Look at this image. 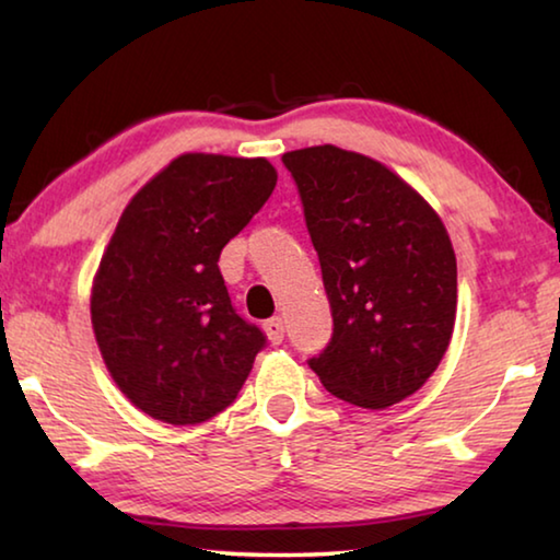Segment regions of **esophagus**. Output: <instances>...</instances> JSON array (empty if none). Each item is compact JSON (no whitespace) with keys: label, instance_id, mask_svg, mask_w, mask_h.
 <instances>
[{"label":"esophagus","instance_id":"34e87169","mask_svg":"<svg viewBox=\"0 0 560 560\" xmlns=\"http://www.w3.org/2000/svg\"><path fill=\"white\" fill-rule=\"evenodd\" d=\"M264 330H267V336L273 346H279L283 340V320L277 316V318H269L267 324H264Z\"/></svg>","mask_w":560,"mask_h":560}]
</instances>
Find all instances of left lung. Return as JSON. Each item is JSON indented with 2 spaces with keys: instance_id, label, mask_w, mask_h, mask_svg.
<instances>
[{
  "instance_id": "left-lung-1",
  "label": "left lung",
  "mask_w": 560,
  "mask_h": 560,
  "mask_svg": "<svg viewBox=\"0 0 560 560\" xmlns=\"http://www.w3.org/2000/svg\"><path fill=\"white\" fill-rule=\"evenodd\" d=\"M334 336L311 371L330 395L383 410L438 371L457 314V259L432 207L385 165L336 145L293 150Z\"/></svg>"
}]
</instances>
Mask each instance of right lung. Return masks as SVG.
I'll list each match as a JSON object with an SVG mask.
<instances>
[{"label": "right lung", "instance_id": "obj_1", "mask_svg": "<svg viewBox=\"0 0 560 560\" xmlns=\"http://www.w3.org/2000/svg\"><path fill=\"white\" fill-rule=\"evenodd\" d=\"M277 187L264 158L187 153L132 197L103 254L91 320L113 381L145 415L200 424L267 346L236 314L220 254Z\"/></svg>", "mask_w": 560, "mask_h": 560}]
</instances>
